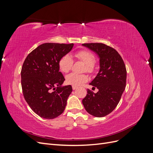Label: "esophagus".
<instances>
[{
  "mask_svg": "<svg viewBox=\"0 0 153 153\" xmlns=\"http://www.w3.org/2000/svg\"><path fill=\"white\" fill-rule=\"evenodd\" d=\"M78 88V87H76V86H74V85H73L72 86V89H73V90H75V89H76Z\"/></svg>",
  "mask_w": 153,
  "mask_h": 153,
  "instance_id": "esophagus-1",
  "label": "esophagus"
}]
</instances>
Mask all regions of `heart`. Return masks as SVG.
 <instances>
[{"label":"heart","instance_id":"b5f03b06","mask_svg":"<svg viewBox=\"0 0 153 153\" xmlns=\"http://www.w3.org/2000/svg\"><path fill=\"white\" fill-rule=\"evenodd\" d=\"M73 57L85 64L83 71L89 73H92L94 71V64L96 61L94 55L89 50H82L73 54ZM73 61L71 57L68 54L63 55L59 60L58 66L59 69L62 73H68L71 70ZM88 76L85 74H76L71 73L66 76V82L68 84L74 86H78L83 83L87 82Z\"/></svg>","mask_w":153,"mask_h":153}]
</instances>
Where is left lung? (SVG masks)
I'll use <instances>...</instances> for the list:
<instances>
[{
	"label": "left lung",
	"instance_id": "obj_1",
	"mask_svg": "<svg viewBox=\"0 0 153 153\" xmlns=\"http://www.w3.org/2000/svg\"><path fill=\"white\" fill-rule=\"evenodd\" d=\"M99 55L100 69L90 85L98 89L96 93L87 90L82 103L87 112L97 117L107 115L121 100L126 83V69L119 53L112 47L101 43H84Z\"/></svg>",
	"mask_w": 153,
	"mask_h": 153
}]
</instances>
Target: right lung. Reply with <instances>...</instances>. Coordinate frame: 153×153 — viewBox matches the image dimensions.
<instances>
[{"label":"right lung","instance_id":"1","mask_svg":"<svg viewBox=\"0 0 153 153\" xmlns=\"http://www.w3.org/2000/svg\"><path fill=\"white\" fill-rule=\"evenodd\" d=\"M73 47V43L42 44L27 55L23 64V94L30 108L41 117L54 119L65 109L72 87H61L65 78L59 71L58 62Z\"/></svg>","mask_w":153,"mask_h":153}]
</instances>
